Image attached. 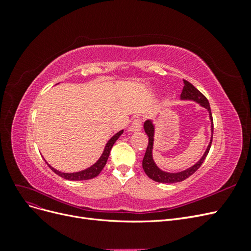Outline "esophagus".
Listing matches in <instances>:
<instances>
[{
	"instance_id": "obj_1",
	"label": "esophagus",
	"mask_w": 251,
	"mask_h": 251,
	"mask_svg": "<svg viewBox=\"0 0 251 251\" xmlns=\"http://www.w3.org/2000/svg\"><path fill=\"white\" fill-rule=\"evenodd\" d=\"M141 127H142V120L140 118L133 119L130 126H128L130 131H132V132H138L141 130Z\"/></svg>"
}]
</instances>
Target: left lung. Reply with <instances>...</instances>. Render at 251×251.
Returning <instances> with one entry per match:
<instances>
[{"label":"left lung","mask_w":251,"mask_h":251,"mask_svg":"<svg viewBox=\"0 0 251 251\" xmlns=\"http://www.w3.org/2000/svg\"><path fill=\"white\" fill-rule=\"evenodd\" d=\"M184 82V87L183 90H182L181 93V100H194L196 102H198L201 107L205 108L208 113H209V119L211 123V138L210 142L208 144V147L205 151L204 155L200 160L194 164L191 168L184 170L179 173H168V172H163L156 165L154 159H153V146H154V133H155V126L151 123V120H147L143 125L144 131H146L147 135L149 136V144L146 151V154H144L143 160H142V168L144 173L148 175V177L151 178V180H154L156 182H160V183H176V182H181L185 179H187L189 176L198 170L203 161L206 158L210 146H211V141H212V133H214V121H212V115H211V111H210V105L207 100V98L205 97L198 89H196L191 82L187 80H183Z\"/></svg>","instance_id":"left-lung-1"}]
</instances>
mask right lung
<instances>
[{"label": "right lung", "instance_id": "1", "mask_svg": "<svg viewBox=\"0 0 251 251\" xmlns=\"http://www.w3.org/2000/svg\"><path fill=\"white\" fill-rule=\"evenodd\" d=\"M123 133H124V130H121V131H119L118 133H116L115 135H114L113 137L107 142V144H105L104 150H103V153L100 156V158L98 159V160L96 161V163H94L92 166H90V168H88L86 170L77 172V173H62V172H59V171H56L55 169H53L52 166L49 165V164H48V166L56 175H58V176L63 177L64 179H67V180L80 181V180L93 179L96 176H98V175H100V173L102 171V169L104 168L105 163H107V161H108V158H109V155H110V151L112 150L113 144L116 142V140L120 137V135L123 134Z\"/></svg>", "mask_w": 251, "mask_h": 251}]
</instances>
